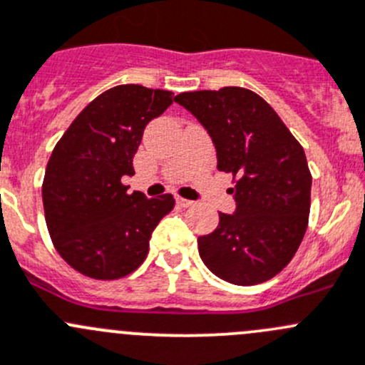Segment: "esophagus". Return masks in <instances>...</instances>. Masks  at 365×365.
<instances>
[{
    "mask_svg": "<svg viewBox=\"0 0 365 365\" xmlns=\"http://www.w3.org/2000/svg\"><path fill=\"white\" fill-rule=\"evenodd\" d=\"M175 200H176V203L180 205V207H192V205H194V201L185 200V197H182V196H175Z\"/></svg>",
    "mask_w": 365,
    "mask_h": 365,
    "instance_id": "1",
    "label": "esophagus"
}]
</instances>
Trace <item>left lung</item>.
I'll list each match as a JSON object with an SVG mask.
<instances>
[{"label":"left lung","instance_id":"left-lung-1","mask_svg":"<svg viewBox=\"0 0 365 365\" xmlns=\"http://www.w3.org/2000/svg\"><path fill=\"white\" fill-rule=\"evenodd\" d=\"M185 107L212 137L217 169L233 175L235 214L197 239L201 260L221 280L257 285L292 260L309 226L310 187L305 151L271 105L250 88L182 93Z\"/></svg>","mask_w":365,"mask_h":365}]
</instances>
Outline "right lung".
Listing matches in <instances>:
<instances>
[{"label": "right lung", "mask_w": 365, "mask_h": 365, "mask_svg": "<svg viewBox=\"0 0 365 365\" xmlns=\"http://www.w3.org/2000/svg\"><path fill=\"white\" fill-rule=\"evenodd\" d=\"M173 93L118 85L93 100L56 143L42 182L48 232L60 257L83 277L118 280L150 251L151 232L175 207L171 194L128 192L144 128Z\"/></svg>", "instance_id": "right-lung-1"}]
</instances>
